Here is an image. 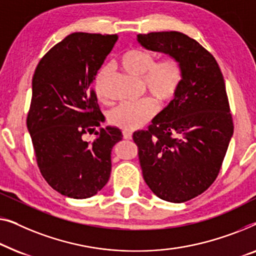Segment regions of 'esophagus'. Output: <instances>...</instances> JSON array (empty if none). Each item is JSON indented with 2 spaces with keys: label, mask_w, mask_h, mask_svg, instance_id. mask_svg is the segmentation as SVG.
I'll use <instances>...</instances> for the list:
<instances>
[{
  "label": "esophagus",
  "mask_w": 256,
  "mask_h": 256,
  "mask_svg": "<svg viewBox=\"0 0 256 256\" xmlns=\"http://www.w3.org/2000/svg\"><path fill=\"white\" fill-rule=\"evenodd\" d=\"M123 136H124V139L130 140V139H132V133L131 132H128V131H124L123 132Z\"/></svg>",
  "instance_id": "esophagus-1"
}]
</instances>
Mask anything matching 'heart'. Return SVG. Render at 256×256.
<instances>
[{
  "label": "heart",
  "instance_id": "b5f03b06",
  "mask_svg": "<svg viewBox=\"0 0 256 256\" xmlns=\"http://www.w3.org/2000/svg\"><path fill=\"white\" fill-rule=\"evenodd\" d=\"M120 66L132 76L142 78L147 92L161 104L174 98L182 81L181 66L172 56H167L154 62V56L150 53L133 48L122 56ZM108 70L109 67L106 66L97 74L95 90L98 96L100 95V81ZM156 110V102L150 98L138 103H125L111 111L110 123L124 131H134L152 120Z\"/></svg>",
  "mask_w": 256,
  "mask_h": 256
}]
</instances>
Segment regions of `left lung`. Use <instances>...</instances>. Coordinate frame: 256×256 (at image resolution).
I'll list each match as a JSON object with an SVG mask.
<instances>
[{
  "mask_svg": "<svg viewBox=\"0 0 256 256\" xmlns=\"http://www.w3.org/2000/svg\"><path fill=\"white\" fill-rule=\"evenodd\" d=\"M144 48L175 58L182 81L148 130L133 133L146 184L159 198L183 203L217 178L233 136L225 81L200 42L178 31L138 34Z\"/></svg>",
  "mask_w": 256,
  "mask_h": 256,
  "instance_id": "obj_1",
  "label": "left lung"
}]
</instances>
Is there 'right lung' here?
Listing matches in <instances>:
<instances>
[{
	"instance_id": "1",
	"label": "right lung",
	"mask_w": 256,
	"mask_h": 256,
	"mask_svg": "<svg viewBox=\"0 0 256 256\" xmlns=\"http://www.w3.org/2000/svg\"><path fill=\"white\" fill-rule=\"evenodd\" d=\"M117 39L67 36L42 56L32 78L26 125L38 167L53 189L70 198H89L106 184L111 150L123 139L120 128L106 126L92 143L83 140L103 120L92 82Z\"/></svg>"
}]
</instances>
